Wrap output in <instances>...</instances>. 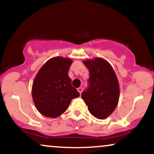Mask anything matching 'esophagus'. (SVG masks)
<instances>
[{"instance_id":"34e87169","label":"esophagus","mask_w":154,"mask_h":154,"mask_svg":"<svg viewBox=\"0 0 154 154\" xmlns=\"http://www.w3.org/2000/svg\"><path fill=\"white\" fill-rule=\"evenodd\" d=\"M77 90H78V91H79V92L80 93V94H81L82 91H83V88H79Z\"/></svg>"}]
</instances>
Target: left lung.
<instances>
[{"instance_id": "8db88e82", "label": "left lung", "mask_w": 154, "mask_h": 154, "mask_svg": "<svg viewBox=\"0 0 154 154\" xmlns=\"http://www.w3.org/2000/svg\"><path fill=\"white\" fill-rule=\"evenodd\" d=\"M90 73L88 88L82 92L90 113L98 119H105L117 106L119 83L115 71L106 60L100 57L83 61Z\"/></svg>"}]
</instances>
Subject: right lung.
<instances>
[{
  "label": "right lung",
  "mask_w": 154,
  "mask_h": 154,
  "mask_svg": "<svg viewBox=\"0 0 154 154\" xmlns=\"http://www.w3.org/2000/svg\"><path fill=\"white\" fill-rule=\"evenodd\" d=\"M72 62L69 58L54 57L47 61L35 75L32 97L37 110L44 116L58 117L66 111L73 99L80 96L68 75Z\"/></svg>",
  "instance_id": "1"
}]
</instances>
